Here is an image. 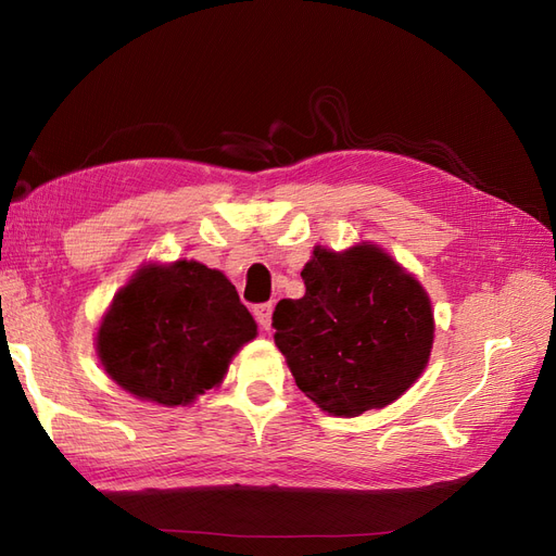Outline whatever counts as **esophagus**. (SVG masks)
Returning a JSON list of instances; mask_svg holds the SVG:
<instances>
[{"instance_id": "obj_1", "label": "esophagus", "mask_w": 556, "mask_h": 556, "mask_svg": "<svg viewBox=\"0 0 556 556\" xmlns=\"http://www.w3.org/2000/svg\"><path fill=\"white\" fill-rule=\"evenodd\" d=\"M252 313H255L257 325H260L264 331L271 329V313H274V306H271V304H257L255 308H252Z\"/></svg>"}]
</instances>
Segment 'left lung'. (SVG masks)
I'll return each mask as SVG.
<instances>
[{
	"instance_id": "obj_1",
	"label": "left lung",
	"mask_w": 556,
	"mask_h": 556,
	"mask_svg": "<svg viewBox=\"0 0 556 556\" xmlns=\"http://www.w3.org/2000/svg\"><path fill=\"white\" fill-rule=\"evenodd\" d=\"M306 292L274 311L276 345L296 387L331 415L399 399L425 371L433 313L419 282L376 245L313 250Z\"/></svg>"
}]
</instances>
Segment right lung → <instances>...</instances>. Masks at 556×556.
Here are the masks:
<instances>
[{"instance_id":"right-lung-1","label":"right lung","mask_w":556,"mask_h":556,"mask_svg":"<svg viewBox=\"0 0 556 556\" xmlns=\"http://www.w3.org/2000/svg\"><path fill=\"white\" fill-rule=\"evenodd\" d=\"M257 325L215 268L180 260L146 266L117 292L97 336L106 374L134 396L190 403L223 380Z\"/></svg>"}]
</instances>
